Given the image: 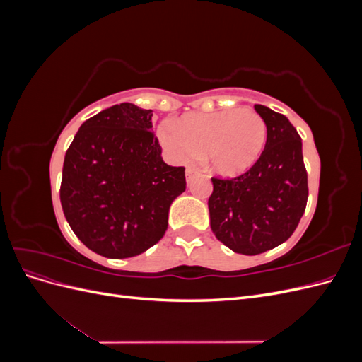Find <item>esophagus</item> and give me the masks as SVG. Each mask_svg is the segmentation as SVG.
<instances>
[{"label": "esophagus", "mask_w": 362, "mask_h": 362, "mask_svg": "<svg viewBox=\"0 0 362 362\" xmlns=\"http://www.w3.org/2000/svg\"><path fill=\"white\" fill-rule=\"evenodd\" d=\"M194 173H196V170L193 168H189L187 170H185V178H187V182H190V180L193 178Z\"/></svg>", "instance_id": "1"}]
</instances>
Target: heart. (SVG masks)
Wrapping results in <instances>:
<instances>
[{
  "instance_id": "heart-1",
  "label": "heart",
  "mask_w": 362,
  "mask_h": 362,
  "mask_svg": "<svg viewBox=\"0 0 362 362\" xmlns=\"http://www.w3.org/2000/svg\"><path fill=\"white\" fill-rule=\"evenodd\" d=\"M158 140L173 163H193L204 152L208 169L231 178L257 163L267 140V125L255 110L229 108L189 115L180 122L164 120Z\"/></svg>"
}]
</instances>
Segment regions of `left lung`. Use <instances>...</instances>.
<instances>
[{"label":"left lung","mask_w":362,"mask_h":362,"mask_svg":"<svg viewBox=\"0 0 362 362\" xmlns=\"http://www.w3.org/2000/svg\"><path fill=\"white\" fill-rule=\"evenodd\" d=\"M267 125L258 161L233 180L213 178L208 199L211 229L218 242L243 255L262 254L294 233L308 201L302 140L290 120L255 104Z\"/></svg>","instance_id":"1"}]
</instances>
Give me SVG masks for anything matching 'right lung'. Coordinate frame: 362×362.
Returning <instances> with one entry per match:
<instances>
[{"instance_id":"1","label":"right lung","mask_w":362,"mask_h":362,"mask_svg":"<svg viewBox=\"0 0 362 362\" xmlns=\"http://www.w3.org/2000/svg\"><path fill=\"white\" fill-rule=\"evenodd\" d=\"M184 170L163 161L152 110L131 103L105 108L80 127L64 156V217L96 254L136 257L166 233Z\"/></svg>"}]
</instances>
